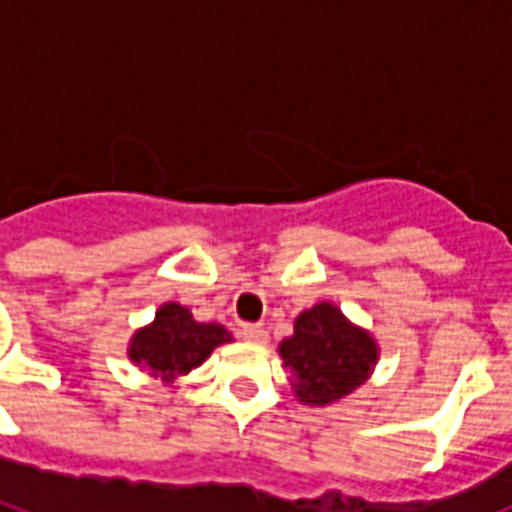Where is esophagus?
Segmentation results:
<instances>
[{"mask_svg":"<svg viewBox=\"0 0 512 512\" xmlns=\"http://www.w3.org/2000/svg\"><path fill=\"white\" fill-rule=\"evenodd\" d=\"M239 337H241V340H247V342H257V345L268 342V332H265L260 324H241Z\"/></svg>","mask_w":512,"mask_h":512,"instance_id":"esophagus-1","label":"esophagus"}]
</instances>
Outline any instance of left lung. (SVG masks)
Here are the masks:
<instances>
[{
	"mask_svg": "<svg viewBox=\"0 0 512 512\" xmlns=\"http://www.w3.org/2000/svg\"><path fill=\"white\" fill-rule=\"evenodd\" d=\"M279 350L300 401L319 406L353 393L377 361L372 337L348 324L329 303L300 313L295 335L281 342Z\"/></svg>",
	"mask_w": 512,
	"mask_h": 512,
	"instance_id": "obj_1",
	"label": "left lung"
}]
</instances>
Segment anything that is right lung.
<instances>
[{
  "label": "right lung",
  "mask_w": 512,
  "mask_h": 512,
  "mask_svg": "<svg viewBox=\"0 0 512 512\" xmlns=\"http://www.w3.org/2000/svg\"><path fill=\"white\" fill-rule=\"evenodd\" d=\"M231 340L220 324H199L193 321L188 308L170 303L159 308L151 327L135 335L130 358L148 366L162 380H175L177 374L191 372L223 342Z\"/></svg>",
  "instance_id": "obj_1"
}]
</instances>
